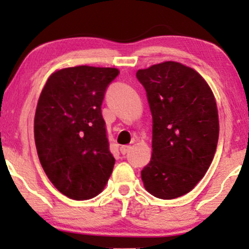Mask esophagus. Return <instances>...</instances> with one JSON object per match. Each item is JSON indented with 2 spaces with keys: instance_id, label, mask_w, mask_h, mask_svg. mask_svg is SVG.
Listing matches in <instances>:
<instances>
[{
  "instance_id": "34e87169",
  "label": "esophagus",
  "mask_w": 249,
  "mask_h": 249,
  "mask_svg": "<svg viewBox=\"0 0 249 249\" xmlns=\"http://www.w3.org/2000/svg\"><path fill=\"white\" fill-rule=\"evenodd\" d=\"M130 148H131V146L130 145H123V146L121 147V152H122V154H126L128 151H130Z\"/></svg>"
}]
</instances>
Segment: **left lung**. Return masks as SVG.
Wrapping results in <instances>:
<instances>
[{
  "instance_id": "obj_1",
  "label": "left lung",
  "mask_w": 249,
  "mask_h": 249,
  "mask_svg": "<svg viewBox=\"0 0 249 249\" xmlns=\"http://www.w3.org/2000/svg\"><path fill=\"white\" fill-rule=\"evenodd\" d=\"M152 113V157L142 168L148 193L176 199L192 191L207 172L219 139V117L210 85L178 62L136 73Z\"/></svg>"
}]
</instances>
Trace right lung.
<instances>
[{
	"label": "right lung",
	"mask_w": 249,
	"mask_h": 249,
	"mask_svg": "<svg viewBox=\"0 0 249 249\" xmlns=\"http://www.w3.org/2000/svg\"><path fill=\"white\" fill-rule=\"evenodd\" d=\"M118 73L116 68H65L48 78L39 96L34 122L37 154L53 186L70 199L98 196L112 173L102 103Z\"/></svg>",
	"instance_id": "right-lung-1"
}]
</instances>
